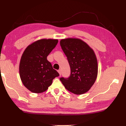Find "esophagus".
Returning a JSON list of instances; mask_svg holds the SVG:
<instances>
[{
    "label": "esophagus",
    "instance_id": "obj_1",
    "mask_svg": "<svg viewBox=\"0 0 126 126\" xmlns=\"http://www.w3.org/2000/svg\"><path fill=\"white\" fill-rule=\"evenodd\" d=\"M58 73H59L60 75H61V69L58 70Z\"/></svg>",
    "mask_w": 126,
    "mask_h": 126
}]
</instances>
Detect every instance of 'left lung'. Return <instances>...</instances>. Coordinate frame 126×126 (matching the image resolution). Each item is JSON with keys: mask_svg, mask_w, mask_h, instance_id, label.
I'll use <instances>...</instances> for the list:
<instances>
[{"mask_svg": "<svg viewBox=\"0 0 126 126\" xmlns=\"http://www.w3.org/2000/svg\"><path fill=\"white\" fill-rule=\"evenodd\" d=\"M60 45L70 65V75L68 78L61 77L60 80L70 92L76 94H85L97 78V61L94 51L78 38L61 39Z\"/></svg>", "mask_w": 126, "mask_h": 126, "instance_id": "left-lung-1", "label": "left lung"}]
</instances>
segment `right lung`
<instances>
[{"label":"right lung","instance_id":"right-lung-1","mask_svg":"<svg viewBox=\"0 0 126 126\" xmlns=\"http://www.w3.org/2000/svg\"><path fill=\"white\" fill-rule=\"evenodd\" d=\"M58 42L57 39H39L24 51L20 61L19 75L22 83L31 92H45L51 85L53 79L60 76L47 60Z\"/></svg>","mask_w":126,"mask_h":126}]
</instances>
